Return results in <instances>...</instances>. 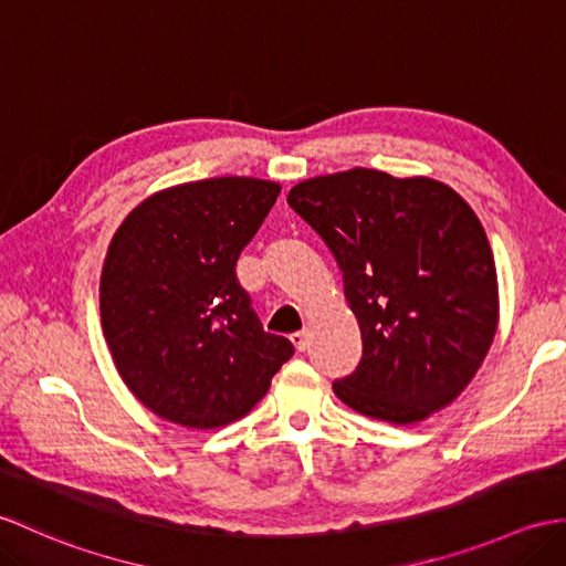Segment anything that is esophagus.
Listing matches in <instances>:
<instances>
[{
    "instance_id": "34e87169",
    "label": "esophagus",
    "mask_w": 566,
    "mask_h": 566,
    "mask_svg": "<svg viewBox=\"0 0 566 566\" xmlns=\"http://www.w3.org/2000/svg\"><path fill=\"white\" fill-rule=\"evenodd\" d=\"M292 343L296 347V352H306L308 345H311V337H308V331H298L292 335Z\"/></svg>"
}]
</instances>
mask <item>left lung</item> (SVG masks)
Listing matches in <instances>:
<instances>
[{"label": "left lung", "mask_w": 566, "mask_h": 566, "mask_svg": "<svg viewBox=\"0 0 566 566\" xmlns=\"http://www.w3.org/2000/svg\"><path fill=\"white\" fill-rule=\"evenodd\" d=\"M286 202L331 248L361 331V361L335 396L390 424L451 405L499 323L494 255L470 205L446 182L374 168L308 178Z\"/></svg>", "instance_id": "obj_1"}]
</instances>
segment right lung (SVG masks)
Listing matches in <instances>:
<instances>
[{
    "label": "right lung",
    "instance_id": "obj_1",
    "mask_svg": "<svg viewBox=\"0 0 566 566\" xmlns=\"http://www.w3.org/2000/svg\"><path fill=\"white\" fill-rule=\"evenodd\" d=\"M280 182L223 176L154 192L117 227L101 272V325L133 396L168 422L227 427L292 357L262 331L235 260Z\"/></svg>",
    "mask_w": 566,
    "mask_h": 566
}]
</instances>
